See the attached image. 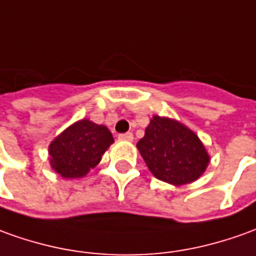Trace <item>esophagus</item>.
I'll use <instances>...</instances> for the list:
<instances>
[{
  "mask_svg": "<svg viewBox=\"0 0 256 256\" xmlns=\"http://www.w3.org/2000/svg\"><path fill=\"white\" fill-rule=\"evenodd\" d=\"M118 139H120V140H126V142H132V140H134V135H132L131 132L120 134V135H118Z\"/></svg>",
  "mask_w": 256,
  "mask_h": 256,
  "instance_id": "esophagus-1",
  "label": "esophagus"
}]
</instances>
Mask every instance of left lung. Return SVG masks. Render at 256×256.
I'll return each instance as SVG.
<instances>
[{"instance_id": "obj_1", "label": "left lung", "mask_w": 256, "mask_h": 256, "mask_svg": "<svg viewBox=\"0 0 256 256\" xmlns=\"http://www.w3.org/2000/svg\"><path fill=\"white\" fill-rule=\"evenodd\" d=\"M136 148L152 174L176 186L194 182L209 164L198 135L172 118L153 116Z\"/></svg>"}]
</instances>
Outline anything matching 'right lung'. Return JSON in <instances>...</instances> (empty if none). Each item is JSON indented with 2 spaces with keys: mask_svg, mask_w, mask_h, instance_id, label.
<instances>
[{
  "mask_svg": "<svg viewBox=\"0 0 256 256\" xmlns=\"http://www.w3.org/2000/svg\"><path fill=\"white\" fill-rule=\"evenodd\" d=\"M114 142L104 125L80 120L61 132L48 146L52 170L64 178H80L100 163Z\"/></svg>",
  "mask_w": 256,
  "mask_h": 256,
  "instance_id": "right-lung-1",
  "label": "right lung"
}]
</instances>
